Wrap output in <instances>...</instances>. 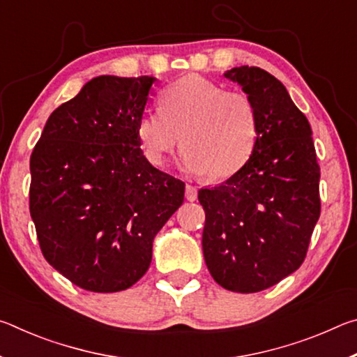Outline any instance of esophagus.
<instances>
[{"label": "esophagus", "instance_id": "obj_1", "mask_svg": "<svg viewBox=\"0 0 357 357\" xmlns=\"http://www.w3.org/2000/svg\"><path fill=\"white\" fill-rule=\"evenodd\" d=\"M198 197V190L193 185H185V198L189 202H195Z\"/></svg>", "mask_w": 357, "mask_h": 357}]
</instances>
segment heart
<instances>
[{
	"label": "heart",
	"mask_w": 357,
	"mask_h": 357,
	"mask_svg": "<svg viewBox=\"0 0 357 357\" xmlns=\"http://www.w3.org/2000/svg\"><path fill=\"white\" fill-rule=\"evenodd\" d=\"M146 159L162 165L181 143L187 172L214 179L236 174L255 151L259 135L258 108L249 96L227 91L206 77L178 78L162 94V108H146L137 123Z\"/></svg>",
	"instance_id": "1"
}]
</instances>
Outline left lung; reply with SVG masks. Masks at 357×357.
<instances>
[{"label":"left lung","instance_id":"1","mask_svg":"<svg viewBox=\"0 0 357 357\" xmlns=\"http://www.w3.org/2000/svg\"><path fill=\"white\" fill-rule=\"evenodd\" d=\"M225 77L255 102L259 135L241 170L198 190L206 220L203 255L213 279L257 293L299 269L321 213L319 165L305 114L274 75L241 66Z\"/></svg>","mask_w":357,"mask_h":357}]
</instances>
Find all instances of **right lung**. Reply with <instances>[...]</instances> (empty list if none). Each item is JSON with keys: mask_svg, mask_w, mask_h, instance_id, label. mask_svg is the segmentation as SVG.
<instances>
[{"mask_svg": "<svg viewBox=\"0 0 357 357\" xmlns=\"http://www.w3.org/2000/svg\"><path fill=\"white\" fill-rule=\"evenodd\" d=\"M154 77L100 75L47 119L29 159V213L42 255L94 293L130 288L185 184L140 149L137 123Z\"/></svg>", "mask_w": 357, "mask_h": 357, "instance_id": "obj_1", "label": "right lung"}]
</instances>
